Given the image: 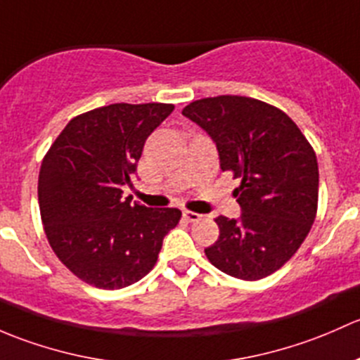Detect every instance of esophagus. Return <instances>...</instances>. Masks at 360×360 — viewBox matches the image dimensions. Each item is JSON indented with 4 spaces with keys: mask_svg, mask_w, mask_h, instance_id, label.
Wrapping results in <instances>:
<instances>
[{
    "mask_svg": "<svg viewBox=\"0 0 360 360\" xmlns=\"http://www.w3.org/2000/svg\"><path fill=\"white\" fill-rule=\"evenodd\" d=\"M184 218H185V220H187V221H191V224H194V221H199V220H201V214H199V213H194V211H188V210H185L184 211Z\"/></svg>",
    "mask_w": 360,
    "mask_h": 360,
    "instance_id": "obj_1",
    "label": "esophagus"
}]
</instances>
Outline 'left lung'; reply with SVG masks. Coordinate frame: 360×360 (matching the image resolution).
<instances>
[{
  "label": "left lung",
  "mask_w": 360,
  "mask_h": 360,
  "mask_svg": "<svg viewBox=\"0 0 360 360\" xmlns=\"http://www.w3.org/2000/svg\"><path fill=\"white\" fill-rule=\"evenodd\" d=\"M181 114L214 140L221 172L240 179L234 195L243 213L239 220L214 218L220 236L205 250L207 260L243 281L270 276L298 251L316 220L314 147L286 112L257 98H201Z\"/></svg>",
  "instance_id": "left-lung-1"
}]
</instances>
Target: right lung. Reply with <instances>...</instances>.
<instances>
[{
    "mask_svg": "<svg viewBox=\"0 0 360 360\" xmlns=\"http://www.w3.org/2000/svg\"><path fill=\"white\" fill-rule=\"evenodd\" d=\"M173 103H110L72 117L44 154L38 201L44 234L65 266L90 286L121 290L154 269L176 207L123 198L147 136Z\"/></svg>",
    "mask_w": 360,
    "mask_h": 360,
    "instance_id": "obj_1",
    "label": "right lung"
}]
</instances>
